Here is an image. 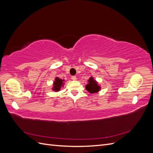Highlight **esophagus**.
Segmentation results:
<instances>
[{"label":"esophagus","mask_w":153,"mask_h":153,"mask_svg":"<svg viewBox=\"0 0 153 153\" xmlns=\"http://www.w3.org/2000/svg\"><path fill=\"white\" fill-rule=\"evenodd\" d=\"M71 79L73 80H76V76H71Z\"/></svg>","instance_id":"esophagus-1"}]
</instances>
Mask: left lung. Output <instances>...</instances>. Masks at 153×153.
I'll list each match as a JSON object with an SVG mask.
<instances>
[{"label":"left lung","instance_id":"1","mask_svg":"<svg viewBox=\"0 0 153 153\" xmlns=\"http://www.w3.org/2000/svg\"><path fill=\"white\" fill-rule=\"evenodd\" d=\"M88 82H89V84H88L87 85H86V89L87 91H89L90 93H94V92H98L100 89V86L98 85V84H97V82L94 80L93 78H92V77H91L89 78V80H88Z\"/></svg>","mask_w":153,"mask_h":153}]
</instances>
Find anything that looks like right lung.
I'll return each mask as SVG.
<instances>
[{
  "label": "right lung",
  "mask_w": 153,
  "mask_h": 153,
  "mask_svg": "<svg viewBox=\"0 0 153 153\" xmlns=\"http://www.w3.org/2000/svg\"><path fill=\"white\" fill-rule=\"evenodd\" d=\"M63 82H64V80L60 79V78H55V80L54 84H53L54 87H53V90L55 91H59L60 90V89H61V86L64 84Z\"/></svg>",
  "instance_id": "right-lung-1"
}]
</instances>
